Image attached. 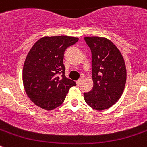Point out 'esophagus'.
<instances>
[{
	"label": "esophagus",
	"mask_w": 147,
	"mask_h": 147,
	"mask_svg": "<svg viewBox=\"0 0 147 147\" xmlns=\"http://www.w3.org/2000/svg\"><path fill=\"white\" fill-rule=\"evenodd\" d=\"M76 82V85H77L78 86H79V85H81V83H82V80H78Z\"/></svg>",
	"instance_id": "esophagus-1"
}]
</instances>
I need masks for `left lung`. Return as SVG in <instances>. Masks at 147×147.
Returning <instances> with one entry per match:
<instances>
[{"label":"left lung","mask_w":147,"mask_h":147,"mask_svg":"<svg viewBox=\"0 0 147 147\" xmlns=\"http://www.w3.org/2000/svg\"><path fill=\"white\" fill-rule=\"evenodd\" d=\"M85 40L92 53L93 86L84 93V98L94 110H106L116 103L124 92L127 80L124 59L108 39L85 37Z\"/></svg>","instance_id":"left-lung-1"}]
</instances>
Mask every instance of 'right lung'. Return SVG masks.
Instances as JSON below:
<instances>
[{
	"instance_id": "obj_1",
	"label": "right lung",
	"mask_w": 147,
	"mask_h": 147,
	"mask_svg": "<svg viewBox=\"0 0 147 147\" xmlns=\"http://www.w3.org/2000/svg\"><path fill=\"white\" fill-rule=\"evenodd\" d=\"M78 37H44L34 44L27 54L23 69V83L28 98L46 110L59 107L76 82L65 75V51ZM61 76H59V74Z\"/></svg>"
}]
</instances>
